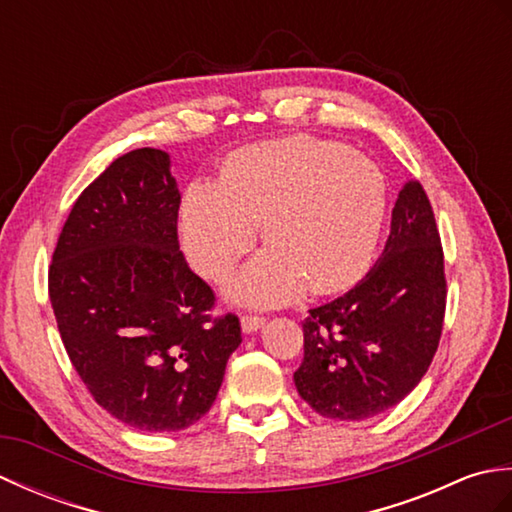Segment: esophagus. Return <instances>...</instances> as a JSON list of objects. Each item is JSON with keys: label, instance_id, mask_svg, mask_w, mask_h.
Returning <instances> with one entry per match:
<instances>
[{"label": "esophagus", "instance_id": "esophagus-1", "mask_svg": "<svg viewBox=\"0 0 512 512\" xmlns=\"http://www.w3.org/2000/svg\"><path fill=\"white\" fill-rule=\"evenodd\" d=\"M264 323H266V319L259 317V314H244V317H242V330L246 334L257 332L259 328H264Z\"/></svg>", "mask_w": 512, "mask_h": 512}]
</instances>
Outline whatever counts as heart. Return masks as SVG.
I'll return each mask as SVG.
<instances>
[{
	"label": "heart",
	"mask_w": 512,
	"mask_h": 512,
	"mask_svg": "<svg viewBox=\"0 0 512 512\" xmlns=\"http://www.w3.org/2000/svg\"><path fill=\"white\" fill-rule=\"evenodd\" d=\"M385 176L374 160L317 138L237 151L220 182L195 180L180 206L182 248L209 279L226 277L255 246L270 244L231 284L248 306H281L303 288L334 292L365 273L383 226Z\"/></svg>",
	"instance_id": "1"
}]
</instances>
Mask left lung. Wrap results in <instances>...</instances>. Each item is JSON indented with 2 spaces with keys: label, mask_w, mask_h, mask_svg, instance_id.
Instances as JSON below:
<instances>
[{
  "label": "left lung",
  "mask_w": 512,
  "mask_h": 512,
  "mask_svg": "<svg viewBox=\"0 0 512 512\" xmlns=\"http://www.w3.org/2000/svg\"><path fill=\"white\" fill-rule=\"evenodd\" d=\"M447 277L431 202L405 182L374 268L303 321L299 396L323 418L365 420L405 398L436 356Z\"/></svg>",
  "instance_id": "left-lung-1"
}]
</instances>
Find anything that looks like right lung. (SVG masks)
<instances>
[{"label":"right lung","instance_id":"obj_1","mask_svg":"<svg viewBox=\"0 0 512 512\" xmlns=\"http://www.w3.org/2000/svg\"><path fill=\"white\" fill-rule=\"evenodd\" d=\"M178 209L165 151H129L76 198L48 270L76 374L107 413L151 433L198 422L242 343L182 255Z\"/></svg>","mask_w":512,"mask_h":512}]
</instances>
